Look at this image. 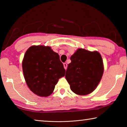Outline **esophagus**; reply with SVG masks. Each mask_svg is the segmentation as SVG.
<instances>
[{
    "label": "esophagus",
    "mask_w": 127,
    "mask_h": 127,
    "mask_svg": "<svg viewBox=\"0 0 127 127\" xmlns=\"http://www.w3.org/2000/svg\"><path fill=\"white\" fill-rule=\"evenodd\" d=\"M63 65H64V68H65V69H66V68H67V64L65 63H64L63 64Z\"/></svg>",
    "instance_id": "34e87169"
}]
</instances>
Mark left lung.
I'll list each match as a JSON object with an SVG mask.
<instances>
[{"label":"left lung","mask_w":127,"mask_h":127,"mask_svg":"<svg viewBox=\"0 0 127 127\" xmlns=\"http://www.w3.org/2000/svg\"><path fill=\"white\" fill-rule=\"evenodd\" d=\"M65 78L72 91L78 95H86L93 92L101 79L104 65L97 51L78 49L70 57Z\"/></svg>","instance_id":"1"}]
</instances>
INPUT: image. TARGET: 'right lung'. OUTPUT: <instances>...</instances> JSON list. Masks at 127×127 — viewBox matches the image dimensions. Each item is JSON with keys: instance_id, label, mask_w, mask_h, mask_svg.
<instances>
[{"instance_id": "add662e5", "label": "right lung", "mask_w": 127, "mask_h": 127, "mask_svg": "<svg viewBox=\"0 0 127 127\" xmlns=\"http://www.w3.org/2000/svg\"><path fill=\"white\" fill-rule=\"evenodd\" d=\"M22 69L30 90L41 97L53 93L59 79L65 73L58 54L50 46L43 45L28 49L22 61Z\"/></svg>"}]
</instances>
